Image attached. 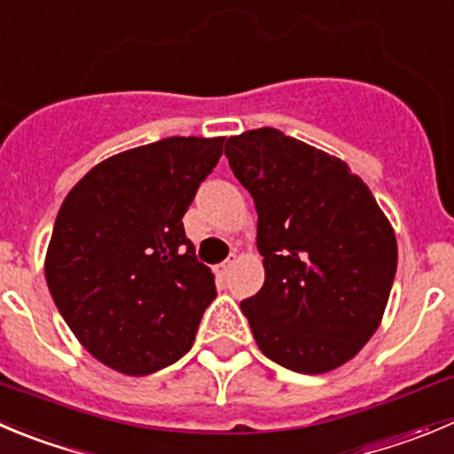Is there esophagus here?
I'll use <instances>...</instances> for the list:
<instances>
[{
	"mask_svg": "<svg viewBox=\"0 0 454 454\" xmlns=\"http://www.w3.org/2000/svg\"><path fill=\"white\" fill-rule=\"evenodd\" d=\"M234 262H236V256H230V258H227V261H223V262H220V265H215L214 271L218 276H227V274H230L231 267H234Z\"/></svg>",
	"mask_w": 454,
	"mask_h": 454,
	"instance_id": "34e87169",
	"label": "esophagus"
}]
</instances>
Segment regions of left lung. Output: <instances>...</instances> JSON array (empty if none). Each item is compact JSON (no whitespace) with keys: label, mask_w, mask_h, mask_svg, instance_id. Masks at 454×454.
<instances>
[{"label":"left lung","mask_w":454,"mask_h":454,"mask_svg":"<svg viewBox=\"0 0 454 454\" xmlns=\"http://www.w3.org/2000/svg\"><path fill=\"white\" fill-rule=\"evenodd\" d=\"M258 214L265 283L240 309L267 359L301 374L348 364L377 332L396 274V239L343 160L254 129L224 145Z\"/></svg>","instance_id":"left-lung-1"}]
</instances>
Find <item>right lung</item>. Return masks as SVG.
I'll return each mask as SVG.
<instances>
[{"instance_id":"1","label":"right lung","mask_w":454,"mask_h":454,"mask_svg":"<svg viewBox=\"0 0 454 454\" xmlns=\"http://www.w3.org/2000/svg\"><path fill=\"white\" fill-rule=\"evenodd\" d=\"M224 137H165L111 155L64 198L46 283L67 325L109 368L145 377L192 349L215 299L183 215Z\"/></svg>"}]
</instances>
